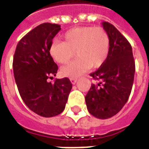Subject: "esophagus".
<instances>
[{
  "mask_svg": "<svg viewBox=\"0 0 149 149\" xmlns=\"http://www.w3.org/2000/svg\"><path fill=\"white\" fill-rule=\"evenodd\" d=\"M70 81H71V83L72 84H75L77 83V79H70Z\"/></svg>",
  "mask_w": 149,
  "mask_h": 149,
  "instance_id": "1",
  "label": "esophagus"
}]
</instances>
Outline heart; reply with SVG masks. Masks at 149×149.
<instances>
[{"instance_id": "obj_1", "label": "heart", "mask_w": 149, "mask_h": 149, "mask_svg": "<svg viewBox=\"0 0 149 149\" xmlns=\"http://www.w3.org/2000/svg\"><path fill=\"white\" fill-rule=\"evenodd\" d=\"M110 51L108 33L102 27H80L64 35V42L55 40L49 54L59 64H66L76 54L78 58L61 69L64 77L77 78L88 69L99 68L104 63Z\"/></svg>"}]
</instances>
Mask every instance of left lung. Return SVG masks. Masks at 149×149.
<instances>
[{
  "label": "left lung",
  "mask_w": 149,
  "mask_h": 149,
  "mask_svg": "<svg viewBox=\"0 0 149 149\" xmlns=\"http://www.w3.org/2000/svg\"><path fill=\"white\" fill-rule=\"evenodd\" d=\"M110 38L107 60L90 76L92 84L85 96L88 111L91 115L107 119L119 112L128 101L133 87L135 61L130 43L114 25L102 22Z\"/></svg>",
  "instance_id": "8db88e82"
}]
</instances>
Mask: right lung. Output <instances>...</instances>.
<instances>
[{"mask_svg":"<svg viewBox=\"0 0 149 149\" xmlns=\"http://www.w3.org/2000/svg\"><path fill=\"white\" fill-rule=\"evenodd\" d=\"M61 30L58 24L38 25L19 42L13 58V73L19 92L27 107L42 117L60 114L65 107L72 83L56 79L58 67L49 54L53 38Z\"/></svg>","mask_w":149,"mask_h":149,"instance_id":"right-lung-1","label":"right lung"}]
</instances>
